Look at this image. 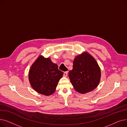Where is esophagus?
Wrapping results in <instances>:
<instances>
[{"label": "esophagus", "mask_w": 127, "mask_h": 127, "mask_svg": "<svg viewBox=\"0 0 127 127\" xmlns=\"http://www.w3.org/2000/svg\"><path fill=\"white\" fill-rule=\"evenodd\" d=\"M67 72H68V71H65V72H64V74H63V76H64V77H66L67 76Z\"/></svg>", "instance_id": "obj_1"}]
</instances>
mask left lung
Listing matches in <instances>:
<instances>
[{
    "instance_id": "obj_1",
    "label": "left lung",
    "mask_w": 127,
    "mask_h": 127,
    "mask_svg": "<svg viewBox=\"0 0 127 127\" xmlns=\"http://www.w3.org/2000/svg\"><path fill=\"white\" fill-rule=\"evenodd\" d=\"M68 77L76 91L84 94L97 87L100 81L101 70L95 59L85 51L75 57Z\"/></svg>"
}]
</instances>
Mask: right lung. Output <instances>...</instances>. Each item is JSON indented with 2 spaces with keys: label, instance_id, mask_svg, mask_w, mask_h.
Returning <instances> with one entry per match:
<instances>
[{
  "label": "right lung",
  "instance_id": "1",
  "mask_svg": "<svg viewBox=\"0 0 127 127\" xmlns=\"http://www.w3.org/2000/svg\"><path fill=\"white\" fill-rule=\"evenodd\" d=\"M63 72L50 58L39 55L29 69L28 78L31 87L39 94L50 96L54 93Z\"/></svg>",
  "mask_w": 127,
  "mask_h": 127
}]
</instances>
